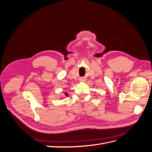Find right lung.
<instances>
[{
    "label": "right lung",
    "instance_id": "right-lung-1",
    "mask_svg": "<svg viewBox=\"0 0 152 152\" xmlns=\"http://www.w3.org/2000/svg\"><path fill=\"white\" fill-rule=\"evenodd\" d=\"M65 95H66V96H68V94H67V93H65Z\"/></svg>",
    "mask_w": 152,
    "mask_h": 152
}]
</instances>
